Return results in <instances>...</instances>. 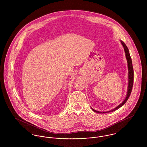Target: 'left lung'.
Masks as SVG:
<instances>
[{"instance_id": "obj_1", "label": "left lung", "mask_w": 147, "mask_h": 147, "mask_svg": "<svg viewBox=\"0 0 147 147\" xmlns=\"http://www.w3.org/2000/svg\"><path fill=\"white\" fill-rule=\"evenodd\" d=\"M121 43L122 44L123 49H124V51H125V56H126V58L127 59V68H128V88H127V94H126V96L125 98V99H124V100L118 106L115 107V108L109 110L108 111H106V112H100V111H96L95 109H94L93 108H91L92 109L93 111L94 112H96V113H109L111 112H113L115 111H116V109H119V108L122 107L127 100V99H129L130 94L132 90V88H133V81H134V70L133 67V63H132V61H131V58L130 57V55L129 53V49L127 47V46L126 45V44L124 43L123 41H122V40H120Z\"/></svg>"}]
</instances>
